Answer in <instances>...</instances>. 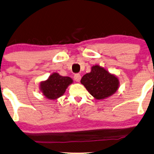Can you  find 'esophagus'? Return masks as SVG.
Returning <instances> with one entry per match:
<instances>
[{
  "label": "esophagus",
  "mask_w": 154,
  "mask_h": 154,
  "mask_svg": "<svg viewBox=\"0 0 154 154\" xmlns=\"http://www.w3.org/2000/svg\"><path fill=\"white\" fill-rule=\"evenodd\" d=\"M73 79H74V80L76 82H79L80 81H81V76L79 73H76V74H75L74 76H73Z\"/></svg>",
  "instance_id": "1"
}]
</instances>
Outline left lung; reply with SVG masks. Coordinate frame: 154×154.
<instances>
[{
    "label": "left lung",
    "mask_w": 154,
    "mask_h": 154,
    "mask_svg": "<svg viewBox=\"0 0 154 154\" xmlns=\"http://www.w3.org/2000/svg\"><path fill=\"white\" fill-rule=\"evenodd\" d=\"M81 83L96 100H104L111 96L119 89L120 84L116 75L99 65L92 66L91 71L82 77Z\"/></svg>",
    "instance_id": "8db88e82"
}]
</instances>
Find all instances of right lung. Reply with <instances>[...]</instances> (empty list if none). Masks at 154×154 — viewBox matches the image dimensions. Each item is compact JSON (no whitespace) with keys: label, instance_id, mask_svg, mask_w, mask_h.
<instances>
[{"label":"right lung","instance_id":"obj_1","mask_svg":"<svg viewBox=\"0 0 154 154\" xmlns=\"http://www.w3.org/2000/svg\"><path fill=\"white\" fill-rule=\"evenodd\" d=\"M73 82L70 77L53 73L46 81L40 83V90L48 100H55L64 94L66 88Z\"/></svg>","mask_w":154,"mask_h":154}]
</instances>
